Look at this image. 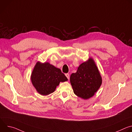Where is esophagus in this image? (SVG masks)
I'll return each instance as SVG.
<instances>
[{
  "label": "esophagus",
  "instance_id": "esophagus-1",
  "mask_svg": "<svg viewBox=\"0 0 132 132\" xmlns=\"http://www.w3.org/2000/svg\"><path fill=\"white\" fill-rule=\"evenodd\" d=\"M65 76H66V77L68 79H69V73H66V74H65Z\"/></svg>",
  "mask_w": 132,
  "mask_h": 132
}]
</instances>
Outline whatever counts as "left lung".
<instances>
[{"label":"left lung","instance_id":"1","mask_svg":"<svg viewBox=\"0 0 132 132\" xmlns=\"http://www.w3.org/2000/svg\"><path fill=\"white\" fill-rule=\"evenodd\" d=\"M70 81L74 93L84 99L92 97L102 84L101 75L92 59L79 66L77 72L71 75Z\"/></svg>","mask_w":132,"mask_h":132}]
</instances>
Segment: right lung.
I'll use <instances>...</instances> for the list:
<instances>
[{
    "mask_svg": "<svg viewBox=\"0 0 132 132\" xmlns=\"http://www.w3.org/2000/svg\"><path fill=\"white\" fill-rule=\"evenodd\" d=\"M67 80L60 69L48 63L37 62L31 75L33 85L37 92L44 96L53 92L60 82Z\"/></svg>",
    "mask_w": 132,
    "mask_h": 132,
    "instance_id": "add662e5",
    "label": "right lung"
}]
</instances>
